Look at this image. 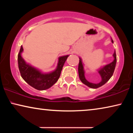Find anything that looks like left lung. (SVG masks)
I'll use <instances>...</instances> for the list:
<instances>
[{
	"label": "left lung",
	"instance_id": "8db88e82",
	"mask_svg": "<svg viewBox=\"0 0 133 133\" xmlns=\"http://www.w3.org/2000/svg\"><path fill=\"white\" fill-rule=\"evenodd\" d=\"M112 43H113V41L111 39ZM114 57V61L112 62L111 63H109L108 65H106L105 66H103L102 68H100L98 70V72H99L100 75L101 76L102 80L101 82L98 83H93L91 82H90L87 80L85 79V71L83 70V64L82 63V61L81 58L79 57V66H78V71H79V76L82 82L86 85L87 86L91 88H97L99 87H101L106 83L108 82L111 76L113 74V72L115 70L116 62H117V59H116V51H114L113 54Z\"/></svg>",
	"mask_w": 133,
	"mask_h": 133
}]
</instances>
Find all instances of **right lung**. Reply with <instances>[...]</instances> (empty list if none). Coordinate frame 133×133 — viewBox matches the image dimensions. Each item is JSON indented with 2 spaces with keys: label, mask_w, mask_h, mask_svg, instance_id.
<instances>
[{
  "label": "right lung",
  "mask_w": 133,
  "mask_h": 133,
  "mask_svg": "<svg viewBox=\"0 0 133 133\" xmlns=\"http://www.w3.org/2000/svg\"><path fill=\"white\" fill-rule=\"evenodd\" d=\"M23 50V47L21 46L17 59L18 66L23 79L37 90H45L51 87L59 79L63 65L69 55L59 57L57 68L53 71L43 73L38 69L26 63L21 56Z\"/></svg>",
  "instance_id": "obj_1"
}]
</instances>
